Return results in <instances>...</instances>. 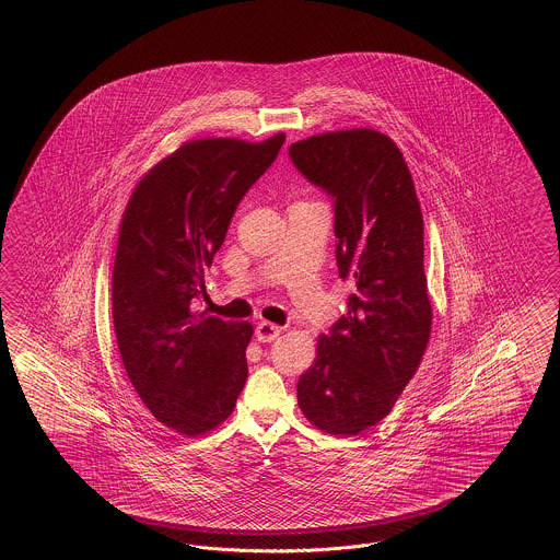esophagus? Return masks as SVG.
Listing matches in <instances>:
<instances>
[{"label":"esophagus","mask_w":560,"mask_h":560,"mask_svg":"<svg viewBox=\"0 0 560 560\" xmlns=\"http://www.w3.org/2000/svg\"><path fill=\"white\" fill-rule=\"evenodd\" d=\"M283 332V326L272 323H260L256 326V339L260 342H271Z\"/></svg>","instance_id":"obj_1"}]
</instances>
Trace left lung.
Instances as JSON below:
<instances>
[{
    "mask_svg": "<svg viewBox=\"0 0 560 560\" xmlns=\"http://www.w3.org/2000/svg\"><path fill=\"white\" fill-rule=\"evenodd\" d=\"M295 168L335 197L347 314L318 337L298 405L324 433L349 438L380 423L417 372L431 337L423 213L390 137L349 129L289 145Z\"/></svg>",
    "mask_w": 560,
    "mask_h": 560,
    "instance_id": "8db88e82",
    "label": "left lung"
}]
</instances>
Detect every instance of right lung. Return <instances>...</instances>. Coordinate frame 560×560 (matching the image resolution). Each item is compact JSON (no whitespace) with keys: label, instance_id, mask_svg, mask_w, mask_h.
<instances>
[{"label":"right lung","instance_id":"add662e5","mask_svg":"<svg viewBox=\"0 0 560 560\" xmlns=\"http://www.w3.org/2000/svg\"><path fill=\"white\" fill-rule=\"evenodd\" d=\"M285 141L203 137L183 143L139 183L120 220L113 320L120 359L153 417L197 438L220 427L246 384L250 323L195 310L205 269L246 190Z\"/></svg>","mask_w":560,"mask_h":560}]
</instances>
